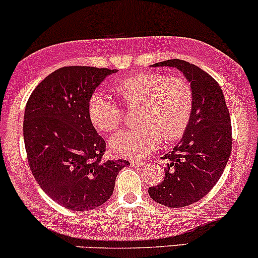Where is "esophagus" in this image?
<instances>
[{"label": "esophagus", "mask_w": 258, "mask_h": 258, "mask_svg": "<svg viewBox=\"0 0 258 258\" xmlns=\"http://www.w3.org/2000/svg\"><path fill=\"white\" fill-rule=\"evenodd\" d=\"M130 164H132L133 167H137V168H144L146 166H149V163L147 162H141V161H137V160H133L130 162Z\"/></svg>", "instance_id": "1"}]
</instances>
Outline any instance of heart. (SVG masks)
<instances>
[{
  "mask_svg": "<svg viewBox=\"0 0 258 258\" xmlns=\"http://www.w3.org/2000/svg\"><path fill=\"white\" fill-rule=\"evenodd\" d=\"M113 92L128 108L139 106L138 123L141 124L109 139V149L114 155L144 158L158 149L162 139L173 143L189 126L194 94L185 79L163 73L138 74L119 80ZM88 117L97 130L109 133L120 125L124 112L102 92H94L88 102Z\"/></svg>",
  "mask_w": 258,
  "mask_h": 258,
  "instance_id": "1",
  "label": "heart"
}]
</instances>
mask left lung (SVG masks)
Returning <instances> with one entry per match:
<instances>
[{"mask_svg": "<svg viewBox=\"0 0 258 258\" xmlns=\"http://www.w3.org/2000/svg\"><path fill=\"white\" fill-rule=\"evenodd\" d=\"M151 67L179 69L191 86L194 108L181 140L164 155V180L149 194L163 206H189L211 191L227 166L233 143L229 111L221 86L198 66L168 59Z\"/></svg>", "mask_w": 258, "mask_h": 258, "instance_id": "obj_1", "label": "left lung"}]
</instances>
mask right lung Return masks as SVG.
<instances>
[{
    "mask_svg": "<svg viewBox=\"0 0 258 258\" xmlns=\"http://www.w3.org/2000/svg\"><path fill=\"white\" fill-rule=\"evenodd\" d=\"M117 69L72 66L45 78L25 106L23 134L40 187L60 206L94 210L111 198L128 161H103L106 143L88 117L89 98Z\"/></svg>",
    "mask_w": 258,
    "mask_h": 258,
    "instance_id": "right-lung-1",
    "label": "right lung"
}]
</instances>
